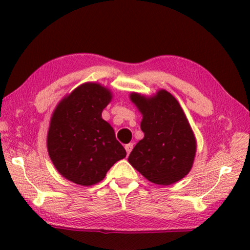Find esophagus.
I'll return each mask as SVG.
<instances>
[{
  "label": "esophagus",
  "mask_w": 250,
  "mask_h": 250,
  "mask_svg": "<svg viewBox=\"0 0 250 250\" xmlns=\"http://www.w3.org/2000/svg\"><path fill=\"white\" fill-rule=\"evenodd\" d=\"M132 149H133V143H128V145L125 146V150L126 152H127V155H129V152L132 151Z\"/></svg>",
  "instance_id": "esophagus-1"
}]
</instances>
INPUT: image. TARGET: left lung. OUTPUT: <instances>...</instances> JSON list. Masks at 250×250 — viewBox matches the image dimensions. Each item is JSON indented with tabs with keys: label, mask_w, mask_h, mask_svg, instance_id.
I'll return each mask as SVG.
<instances>
[{
	"label": "left lung",
	"mask_w": 250,
	"mask_h": 250,
	"mask_svg": "<svg viewBox=\"0 0 250 250\" xmlns=\"http://www.w3.org/2000/svg\"><path fill=\"white\" fill-rule=\"evenodd\" d=\"M131 99L143 115L145 138L129 153V164L156 184L169 186L183 179L192 167L196 140L180 104L164 90L150 99L136 93Z\"/></svg>",
	"instance_id": "left-lung-1"
}]
</instances>
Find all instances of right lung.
<instances>
[{
  "instance_id": "1",
  "label": "right lung",
  "mask_w": 250,
  "mask_h": 250,
  "mask_svg": "<svg viewBox=\"0 0 250 250\" xmlns=\"http://www.w3.org/2000/svg\"><path fill=\"white\" fill-rule=\"evenodd\" d=\"M111 100L107 88L94 83L78 86L58 105L47 133V150L61 175L81 186L104 179L126 151L115 131L101 117Z\"/></svg>"
}]
</instances>
